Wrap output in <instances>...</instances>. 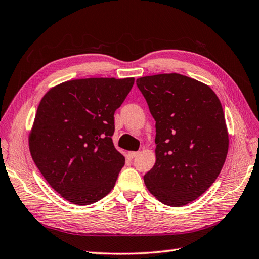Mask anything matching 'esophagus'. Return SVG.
Here are the masks:
<instances>
[{
  "mask_svg": "<svg viewBox=\"0 0 259 259\" xmlns=\"http://www.w3.org/2000/svg\"><path fill=\"white\" fill-rule=\"evenodd\" d=\"M139 153L138 151H128V156H129V158H135V157L138 155Z\"/></svg>",
  "mask_w": 259,
  "mask_h": 259,
  "instance_id": "34e87169",
  "label": "esophagus"
}]
</instances>
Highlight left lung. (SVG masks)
<instances>
[{
    "instance_id": "8db88e82",
    "label": "left lung",
    "mask_w": 259,
    "mask_h": 259,
    "mask_svg": "<svg viewBox=\"0 0 259 259\" xmlns=\"http://www.w3.org/2000/svg\"><path fill=\"white\" fill-rule=\"evenodd\" d=\"M156 121V163L146 187L169 206L196 200L224 166L229 135L220 100L209 85L170 73L137 79Z\"/></svg>"
}]
</instances>
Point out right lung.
<instances>
[{
  "label": "right lung",
  "instance_id": "obj_1",
  "mask_svg": "<svg viewBox=\"0 0 259 259\" xmlns=\"http://www.w3.org/2000/svg\"><path fill=\"white\" fill-rule=\"evenodd\" d=\"M134 83V77L67 80L40 101L30 153L48 184L70 203H95L114 187L125 160L111 138L114 112Z\"/></svg>",
  "mask_w": 259,
  "mask_h": 259
}]
</instances>
